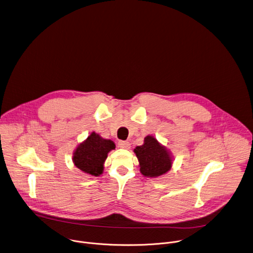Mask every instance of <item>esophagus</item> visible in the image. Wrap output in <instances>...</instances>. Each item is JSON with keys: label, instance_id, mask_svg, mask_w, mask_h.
Listing matches in <instances>:
<instances>
[{"label": "esophagus", "instance_id": "1", "mask_svg": "<svg viewBox=\"0 0 253 253\" xmlns=\"http://www.w3.org/2000/svg\"><path fill=\"white\" fill-rule=\"evenodd\" d=\"M118 147L121 149H129L130 148V143L128 141H119L118 142Z\"/></svg>", "mask_w": 253, "mask_h": 253}]
</instances>
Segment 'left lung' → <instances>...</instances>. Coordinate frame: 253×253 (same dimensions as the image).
<instances>
[{
    "label": "left lung",
    "instance_id": "obj_1",
    "mask_svg": "<svg viewBox=\"0 0 253 253\" xmlns=\"http://www.w3.org/2000/svg\"><path fill=\"white\" fill-rule=\"evenodd\" d=\"M140 163V171L148 177H157L168 172L171 168L169 153L153 136H147L144 145L134 150Z\"/></svg>",
    "mask_w": 253,
    "mask_h": 253
}]
</instances>
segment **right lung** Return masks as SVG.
<instances>
[{
	"label": "right lung",
	"instance_id": "obj_1",
	"mask_svg": "<svg viewBox=\"0 0 253 253\" xmlns=\"http://www.w3.org/2000/svg\"><path fill=\"white\" fill-rule=\"evenodd\" d=\"M114 149L115 144L111 140L102 139L98 134L92 132L84 142L78 146L73 161L82 171L98 176L102 173L107 154Z\"/></svg>",
	"mask_w": 253,
	"mask_h": 253
}]
</instances>
